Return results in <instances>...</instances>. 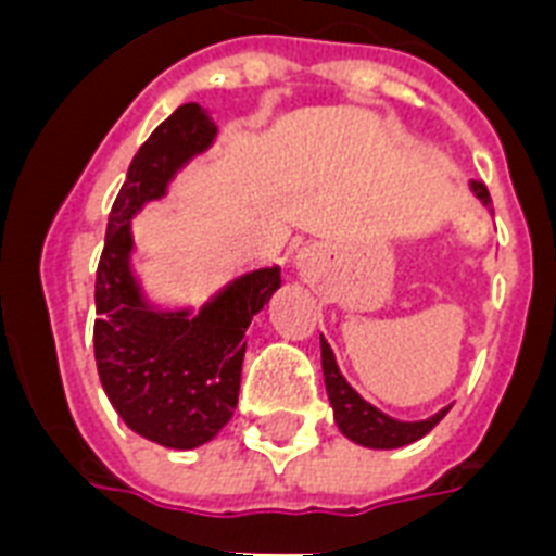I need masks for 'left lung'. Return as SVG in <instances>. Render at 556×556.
I'll return each mask as SVG.
<instances>
[{"label":"left lung","mask_w":556,"mask_h":556,"mask_svg":"<svg viewBox=\"0 0 556 556\" xmlns=\"http://www.w3.org/2000/svg\"><path fill=\"white\" fill-rule=\"evenodd\" d=\"M470 190L482 207H491V192L482 181H470ZM320 357H323V378H326V392H329V404L334 409V424L338 430L346 435L349 441H355L361 447L369 450H395L413 444L421 435L435 427V424L450 413V404L441 406L439 413H432L430 418H418V421H401V418H392V415L380 413L378 406L369 404L361 392H357L338 366V357L331 352L329 340L320 334Z\"/></svg>","instance_id":"left-lung-1"}]
</instances>
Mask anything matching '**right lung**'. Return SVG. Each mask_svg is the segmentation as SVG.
<instances>
[{
    "label": "right lung",
    "mask_w": 556,
    "mask_h": 556,
    "mask_svg": "<svg viewBox=\"0 0 556 556\" xmlns=\"http://www.w3.org/2000/svg\"><path fill=\"white\" fill-rule=\"evenodd\" d=\"M210 109L178 106L135 152L106 225L94 282V361L103 392L132 432L169 450L216 439L239 397L244 329L282 286L279 265L242 270L192 303H155L135 270L132 222L216 143Z\"/></svg>",
    "instance_id": "1"
}]
</instances>
